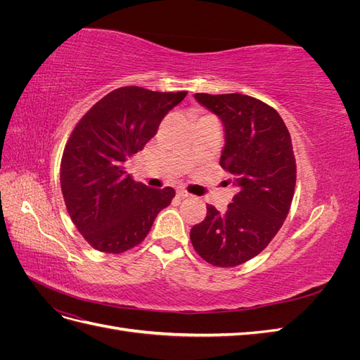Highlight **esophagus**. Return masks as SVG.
Instances as JSON below:
<instances>
[{"label":"esophagus","instance_id":"obj_1","mask_svg":"<svg viewBox=\"0 0 360 360\" xmlns=\"http://www.w3.org/2000/svg\"><path fill=\"white\" fill-rule=\"evenodd\" d=\"M177 197H179V198H188V197H191V193L186 192L184 189H179V191H177Z\"/></svg>","mask_w":360,"mask_h":360}]
</instances>
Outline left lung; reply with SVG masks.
Wrapping results in <instances>:
<instances>
[{
    "mask_svg": "<svg viewBox=\"0 0 360 360\" xmlns=\"http://www.w3.org/2000/svg\"><path fill=\"white\" fill-rule=\"evenodd\" d=\"M221 118L225 146L221 167L233 176L237 193L221 213L207 205L191 242L217 267H236L258 255L276 236L290 212L296 186V159L284 120L276 110L240 93L193 94Z\"/></svg>",
    "mask_w": 360,
    "mask_h": 360,
    "instance_id": "left-lung-1",
    "label": "left lung"
}]
</instances>
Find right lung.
Returning <instances> with one entry per match:
<instances>
[{
	"label": "right lung",
	"instance_id": "1",
	"mask_svg": "<svg viewBox=\"0 0 360 360\" xmlns=\"http://www.w3.org/2000/svg\"><path fill=\"white\" fill-rule=\"evenodd\" d=\"M188 91L160 93L122 86L91 106L63 151L60 181L70 219L94 249L122 254L139 245L158 213L176 197L172 188L151 189L126 171Z\"/></svg>",
	"mask_w": 360,
	"mask_h": 360
}]
</instances>
